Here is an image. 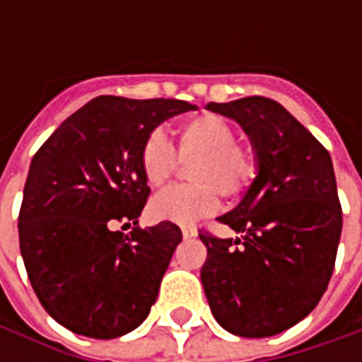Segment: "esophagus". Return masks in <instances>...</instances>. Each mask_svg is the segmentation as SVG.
<instances>
[{
	"label": "esophagus",
	"instance_id": "esophagus-1",
	"mask_svg": "<svg viewBox=\"0 0 362 362\" xmlns=\"http://www.w3.org/2000/svg\"><path fill=\"white\" fill-rule=\"evenodd\" d=\"M182 236H184V240H189V238H196V236H197V228L196 227H182Z\"/></svg>",
	"mask_w": 362,
	"mask_h": 362
}]
</instances>
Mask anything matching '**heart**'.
Here are the masks:
<instances>
[{
  "label": "heart",
  "mask_w": 362,
  "mask_h": 362,
  "mask_svg": "<svg viewBox=\"0 0 362 362\" xmlns=\"http://www.w3.org/2000/svg\"><path fill=\"white\" fill-rule=\"evenodd\" d=\"M236 139L235 127L217 114H199L184 122L176 151L163 132H151L139 151L143 178L151 188H165L173 180L180 166L178 158L194 160L188 170L194 184L155 197L151 215L176 225H194L217 209L219 194L227 199L246 194L258 178L259 157L252 145Z\"/></svg>",
  "instance_id": "b5f03b06"
}]
</instances>
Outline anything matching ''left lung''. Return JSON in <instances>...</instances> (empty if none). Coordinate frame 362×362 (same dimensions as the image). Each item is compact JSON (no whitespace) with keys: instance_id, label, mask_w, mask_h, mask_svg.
<instances>
[{"instance_id":"obj_1","label":"left lung","mask_w":362,"mask_h":362,"mask_svg":"<svg viewBox=\"0 0 362 362\" xmlns=\"http://www.w3.org/2000/svg\"><path fill=\"white\" fill-rule=\"evenodd\" d=\"M207 108L246 129L259 174L243 202L219 217L243 238L199 230L205 296L227 332L269 337L306 318L332 279L343 225L334 165L326 147L272 98Z\"/></svg>"}]
</instances>
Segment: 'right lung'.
Wrapping results in <instances>:
<instances>
[{
    "mask_svg": "<svg viewBox=\"0 0 362 362\" xmlns=\"http://www.w3.org/2000/svg\"><path fill=\"white\" fill-rule=\"evenodd\" d=\"M196 106L98 96L36 151L19 211V246L44 310L74 334L112 339L147 318L182 230L141 228L151 189L139 151L155 127ZM134 224L127 235L115 225Z\"/></svg>",
    "mask_w": 362,
    "mask_h": 362,
    "instance_id": "obj_1",
    "label": "right lung"
}]
</instances>
